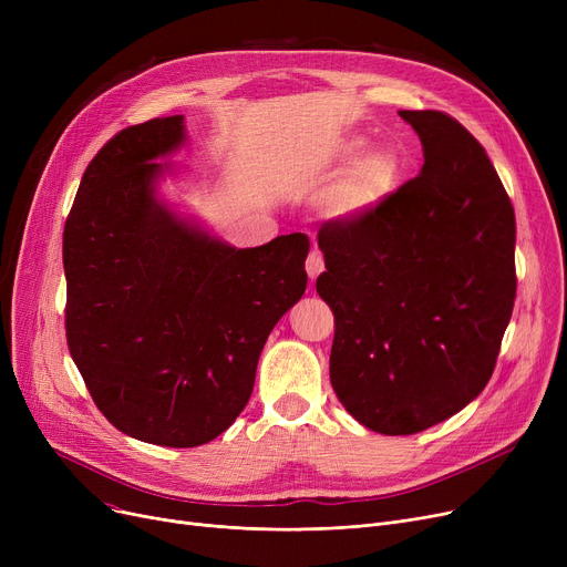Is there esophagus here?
<instances>
[{
    "label": "esophagus",
    "mask_w": 567,
    "mask_h": 567,
    "mask_svg": "<svg viewBox=\"0 0 567 567\" xmlns=\"http://www.w3.org/2000/svg\"><path fill=\"white\" fill-rule=\"evenodd\" d=\"M306 271H308L310 280H317V278L323 274V255H321L319 250H312V252L308 255Z\"/></svg>",
    "instance_id": "esophagus-1"
}]
</instances>
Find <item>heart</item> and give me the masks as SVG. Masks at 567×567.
<instances>
[{
	"label": "heart",
	"mask_w": 567,
	"mask_h": 567,
	"mask_svg": "<svg viewBox=\"0 0 567 567\" xmlns=\"http://www.w3.org/2000/svg\"><path fill=\"white\" fill-rule=\"evenodd\" d=\"M363 146H365V140L359 135L344 137L338 144L336 158L340 163H347L361 153ZM402 172H404L402 156L393 146L368 148V152H363L359 159L349 165L344 176L331 190L329 202H326L329 214L344 223L361 220L374 214L377 208L398 190Z\"/></svg>",
	"instance_id": "heart-1"
}]
</instances>
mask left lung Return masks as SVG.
<instances>
[{"instance_id": "obj_1", "label": "left lung", "mask_w": 567, "mask_h": 567, "mask_svg": "<svg viewBox=\"0 0 567 567\" xmlns=\"http://www.w3.org/2000/svg\"><path fill=\"white\" fill-rule=\"evenodd\" d=\"M400 116L421 137V174L374 214L317 234L333 391L389 436L423 432L483 393L517 291L515 212L485 148L443 112Z\"/></svg>"}]
</instances>
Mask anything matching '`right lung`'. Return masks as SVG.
Returning a JSON list of instances; mask_svg holds the SVG:
<instances>
[{
	"mask_svg": "<svg viewBox=\"0 0 567 567\" xmlns=\"http://www.w3.org/2000/svg\"><path fill=\"white\" fill-rule=\"evenodd\" d=\"M184 116L116 133L89 163L64 227L66 340L105 419L193 449L250 400L259 353L306 291V234L234 248L176 214L158 184Z\"/></svg>",
	"mask_w": 567,
	"mask_h": 567,
	"instance_id": "add662e5",
	"label": "right lung"
}]
</instances>
